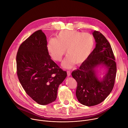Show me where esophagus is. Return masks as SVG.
Here are the masks:
<instances>
[{
	"mask_svg": "<svg viewBox=\"0 0 128 128\" xmlns=\"http://www.w3.org/2000/svg\"><path fill=\"white\" fill-rule=\"evenodd\" d=\"M67 76H70V75H71V73L69 71H67Z\"/></svg>",
	"mask_w": 128,
	"mask_h": 128,
	"instance_id": "obj_1",
	"label": "esophagus"
}]
</instances>
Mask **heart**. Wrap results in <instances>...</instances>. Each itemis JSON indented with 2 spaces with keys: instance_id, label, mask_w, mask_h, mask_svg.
<instances>
[{
  "instance_id": "b5f03b06",
  "label": "heart",
  "mask_w": 128,
  "mask_h": 128,
  "mask_svg": "<svg viewBox=\"0 0 128 128\" xmlns=\"http://www.w3.org/2000/svg\"><path fill=\"white\" fill-rule=\"evenodd\" d=\"M95 44L93 36L88 33L76 30H63L57 35V38H50L46 45L51 58L61 61L67 52V56L62 62L66 68H71L76 63L80 65L87 60L92 53Z\"/></svg>"
}]
</instances>
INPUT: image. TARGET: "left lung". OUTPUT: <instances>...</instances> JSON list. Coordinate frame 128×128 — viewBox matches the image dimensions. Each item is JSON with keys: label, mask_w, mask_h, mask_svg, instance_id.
Masks as SVG:
<instances>
[{"label": "left lung", "mask_w": 128, "mask_h": 128, "mask_svg": "<svg viewBox=\"0 0 128 128\" xmlns=\"http://www.w3.org/2000/svg\"><path fill=\"white\" fill-rule=\"evenodd\" d=\"M93 35L96 42L95 48L80 68L71 74L78 84L77 99L81 104L88 106L100 104L110 94L116 74V64L110 44L100 32L95 30ZM100 64L105 66L108 71L102 80H99L95 68Z\"/></svg>", "instance_id": "obj_1"}]
</instances>
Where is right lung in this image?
Returning <instances> with one entry per match:
<instances>
[{
    "instance_id": "add662e5",
    "label": "right lung",
    "mask_w": 128,
    "mask_h": 128,
    "mask_svg": "<svg viewBox=\"0 0 128 128\" xmlns=\"http://www.w3.org/2000/svg\"><path fill=\"white\" fill-rule=\"evenodd\" d=\"M46 36L35 31L19 46L16 56V73L26 93L36 102L46 105L56 100L59 86L67 72L50 58Z\"/></svg>"
}]
</instances>
